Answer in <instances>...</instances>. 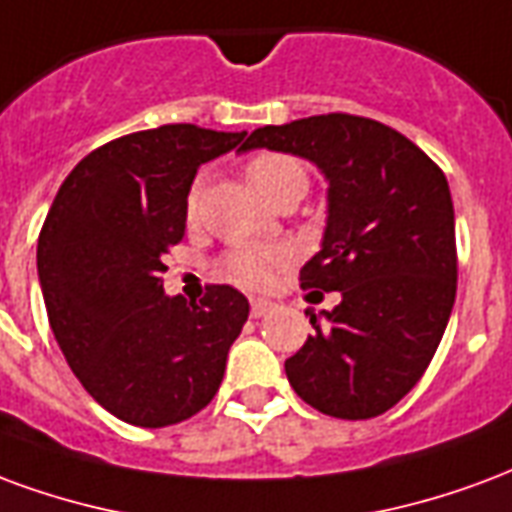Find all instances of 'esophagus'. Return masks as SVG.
<instances>
[{"mask_svg":"<svg viewBox=\"0 0 512 512\" xmlns=\"http://www.w3.org/2000/svg\"><path fill=\"white\" fill-rule=\"evenodd\" d=\"M272 311V302L267 300H253L251 302V316L253 319H261V316H267Z\"/></svg>","mask_w":512,"mask_h":512,"instance_id":"obj_1","label":"esophagus"}]
</instances>
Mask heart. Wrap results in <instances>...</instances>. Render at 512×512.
Masks as SVG:
<instances>
[{
    "mask_svg": "<svg viewBox=\"0 0 512 512\" xmlns=\"http://www.w3.org/2000/svg\"><path fill=\"white\" fill-rule=\"evenodd\" d=\"M245 174L251 179V185L259 190L261 196L272 201L286 190H308V169L300 158L283 155V152H261L256 158L248 160ZM201 179L193 182L188 193V218L199 210ZM294 253L286 245H272V242H240L231 245L229 251L220 259V275L229 281L248 286V289H264L275 281V275L286 270L292 264Z\"/></svg>",
    "mask_w": 512,
    "mask_h": 512,
    "instance_id": "b5f03b06",
    "label": "heart"
}]
</instances>
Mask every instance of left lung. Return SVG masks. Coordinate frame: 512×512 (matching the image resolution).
Wrapping results in <instances>:
<instances>
[{
    "label": "left lung",
    "mask_w": 512,
    "mask_h": 512,
    "mask_svg": "<svg viewBox=\"0 0 512 512\" xmlns=\"http://www.w3.org/2000/svg\"><path fill=\"white\" fill-rule=\"evenodd\" d=\"M267 147L316 163L330 182L322 251L302 289L341 292L286 360L305 404L341 420L393 409L420 382L455 302V215L445 171L382 122L319 114L256 128L240 152Z\"/></svg>",
    "instance_id": "left-lung-1"
}]
</instances>
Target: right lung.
Here are the masks:
<instances>
[{
	"label": "right lung",
	"instance_id": "right-lung-1",
	"mask_svg": "<svg viewBox=\"0 0 512 512\" xmlns=\"http://www.w3.org/2000/svg\"><path fill=\"white\" fill-rule=\"evenodd\" d=\"M245 133L160 125L114 138L67 174L37 240L48 324L70 371L106 412L138 428L188 420L223 382L248 300L212 283L163 294V256L185 237L201 163Z\"/></svg>",
	"mask_w": 512,
	"mask_h": 512
}]
</instances>
